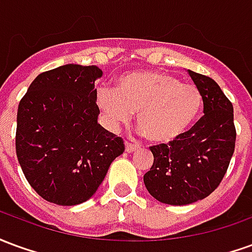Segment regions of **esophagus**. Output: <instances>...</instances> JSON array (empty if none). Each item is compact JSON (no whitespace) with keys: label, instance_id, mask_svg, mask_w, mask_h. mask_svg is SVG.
Instances as JSON below:
<instances>
[{"label":"esophagus","instance_id":"esophagus-1","mask_svg":"<svg viewBox=\"0 0 252 252\" xmlns=\"http://www.w3.org/2000/svg\"><path fill=\"white\" fill-rule=\"evenodd\" d=\"M139 146H135V144H131V143H126V153H135Z\"/></svg>","mask_w":252,"mask_h":252}]
</instances>
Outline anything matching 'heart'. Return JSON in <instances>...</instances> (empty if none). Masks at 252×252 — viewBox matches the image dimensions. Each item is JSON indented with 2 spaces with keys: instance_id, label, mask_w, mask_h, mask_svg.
Here are the masks:
<instances>
[{
  "instance_id": "obj_1",
  "label": "heart",
  "mask_w": 252,
  "mask_h": 252,
  "mask_svg": "<svg viewBox=\"0 0 252 252\" xmlns=\"http://www.w3.org/2000/svg\"><path fill=\"white\" fill-rule=\"evenodd\" d=\"M97 105L112 128L128 124L137 113V126L150 142L170 144L200 119L204 97L197 86L170 74L137 71L121 77L117 89H99Z\"/></svg>"
}]
</instances>
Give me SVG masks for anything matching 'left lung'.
Masks as SVG:
<instances>
[{
  "instance_id": "8db88e82",
  "label": "left lung",
  "mask_w": 252,
  "mask_h": 252,
  "mask_svg": "<svg viewBox=\"0 0 252 252\" xmlns=\"http://www.w3.org/2000/svg\"><path fill=\"white\" fill-rule=\"evenodd\" d=\"M204 97V116L177 142L151 147L148 193L163 204L189 205L220 185L235 151L233 106L212 78L188 70Z\"/></svg>"
}]
</instances>
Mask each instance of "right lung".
Here are the masks:
<instances>
[{
  "label": "right lung",
  "mask_w": 252,
  "mask_h": 252,
  "mask_svg": "<svg viewBox=\"0 0 252 252\" xmlns=\"http://www.w3.org/2000/svg\"><path fill=\"white\" fill-rule=\"evenodd\" d=\"M97 66L64 64L41 72L17 110L16 154L30 185L52 204L71 206L97 191L124 151L98 124Z\"/></svg>",
  "instance_id": "add662e5"
}]
</instances>
